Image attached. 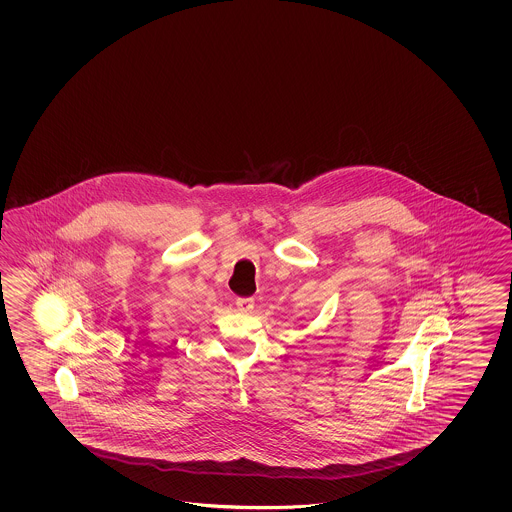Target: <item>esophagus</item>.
Returning a JSON list of instances; mask_svg holds the SVG:
<instances>
[{
    "label": "esophagus",
    "mask_w": 512,
    "mask_h": 512,
    "mask_svg": "<svg viewBox=\"0 0 512 512\" xmlns=\"http://www.w3.org/2000/svg\"><path fill=\"white\" fill-rule=\"evenodd\" d=\"M255 307V300L253 298H238L237 309L242 312H251Z\"/></svg>",
    "instance_id": "obj_1"
}]
</instances>
